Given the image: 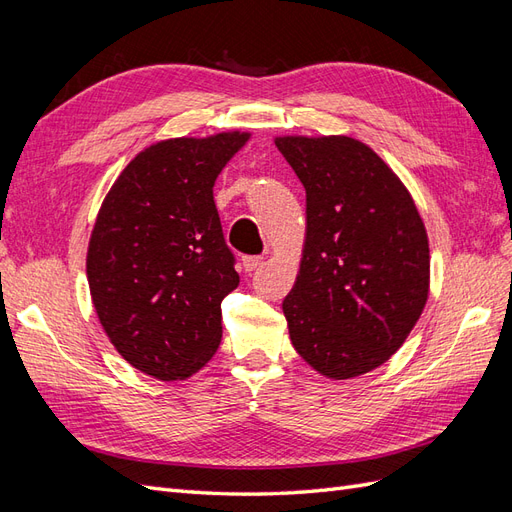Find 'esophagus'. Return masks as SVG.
Listing matches in <instances>:
<instances>
[{"mask_svg":"<svg viewBox=\"0 0 512 512\" xmlns=\"http://www.w3.org/2000/svg\"><path fill=\"white\" fill-rule=\"evenodd\" d=\"M260 265H262V256H245V258H243V269H245L247 273L256 271Z\"/></svg>","mask_w":512,"mask_h":512,"instance_id":"34e87169","label":"esophagus"}]
</instances>
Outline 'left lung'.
Returning <instances> with one entry per match:
<instances>
[{"label": "left lung", "mask_w": 512, "mask_h": 512, "mask_svg": "<svg viewBox=\"0 0 512 512\" xmlns=\"http://www.w3.org/2000/svg\"><path fill=\"white\" fill-rule=\"evenodd\" d=\"M305 188V243L282 303L290 342L318 374L356 378L406 342L429 297V241L414 200L350 136H277Z\"/></svg>", "instance_id": "1"}]
</instances>
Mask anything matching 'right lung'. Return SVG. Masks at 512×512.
<instances>
[{
  "label": "right lung",
  "mask_w": 512,
  "mask_h": 512,
  "mask_svg": "<svg viewBox=\"0 0 512 512\" xmlns=\"http://www.w3.org/2000/svg\"><path fill=\"white\" fill-rule=\"evenodd\" d=\"M250 132L168 138L121 170L91 230L87 282L111 344L164 382L205 367L239 286L213 185Z\"/></svg>",
  "instance_id": "right-lung-1"
}]
</instances>
